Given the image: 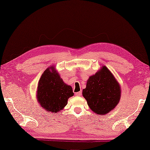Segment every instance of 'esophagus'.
<instances>
[{
  "mask_svg": "<svg viewBox=\"0 0 150 150\" xmlns=\"http://www.w3.org/2000/svg\"><path fill=\"white\" fill-rule=\"evenodd\" d=\"M75 95L76 96H80L82 95V93L81 92H77V93H75Z\"/></svg>",
  "mask_w": 150,
  "mask_h": 150,
  "instance_id": "esophagus-1",
  "label": "esophagus"
}]
</instances>
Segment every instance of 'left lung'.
<instances>
[{"mask_svg": "<svg viewBox=\"0 0 150 150\" xmlns=\"http://www.w3.org/2000/svg\"><path fill=\"white\" fill-rule=\"evenodd\" d=\"M82 95L93 112L106 115L118 104L120 86L109 69L103 66L87 80Z\"/></svg>", "mask_w": 150, "mask_h": 150, "instance_id": "1", "label": "left lung"}]
</instances>
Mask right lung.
I'll return each mask as SVG.
<instances>
[{
  "label": "right lung",
  "instance_id": "right-lung-1",
  "mask_svg": "<svg viewBox=\"0 0 150 150\" xmlns=\"http://www.w3.org/2000/svg\"><path fill=\"white\" fill-rule=\"evenodd\" d=\"M74 94L72 87L63 82L54 67L47 68L42 74L37 87V99L45 111L60 112Z\"/></svg>",
  "mask_w": 150,
  "mask_h": 150
}]
</instances>
